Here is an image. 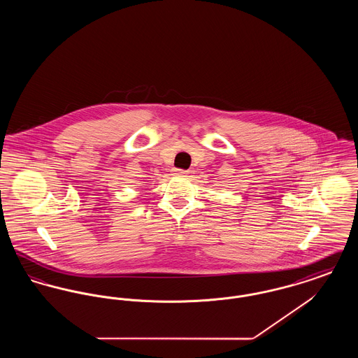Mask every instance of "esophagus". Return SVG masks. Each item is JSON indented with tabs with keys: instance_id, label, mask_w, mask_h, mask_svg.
I'll list each match as a JSON object with an SVG mask.
<instances>
[{
	"instance_id": "1",
	"label": "esophagus",
	"mask_w": 358,
	"mask_h": 358,
	"mask_svg": "<svg viewBox=\"0 0 358 358\" xmlns=\"http://www.w3.org/2000/svg\"><path fill=\"white\" fill-rule=\"evenodd\" d=\"M174 176H187V171H182V169H174L173 171Z\"/></svg>"
}]
</instances>
